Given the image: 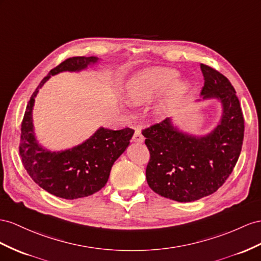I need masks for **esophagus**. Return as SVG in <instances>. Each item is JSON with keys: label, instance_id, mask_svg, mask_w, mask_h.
<instances>
[{"label": "esophagus", "instance_id": "obj_1", "mask_svg": "<svg viewBox=\"0 0 261 261\" xmlns=\"http://www.w3.org/2000/svg\"><path fill=\"white\" fill-rule=\"evenodd\" d=\"M132 140H133V141H135V142L142 143V142L144 141V137L142 136L141 131L137 129V130L135 131V135H133V137H132Z\"/></svg>", "mask_w": 261, "mask_h": 261}]
</instances>
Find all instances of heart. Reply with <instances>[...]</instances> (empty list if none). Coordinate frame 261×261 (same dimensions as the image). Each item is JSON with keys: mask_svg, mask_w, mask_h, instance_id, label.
Instances as JSON below:
<instances>
[{"mask_svg": "<svg viewBox=\"0 0 261 261\" xmlns=\"http://www.w3.org/2000/svg\"><path fill=\"white\" fill-rule=\"evenodd\" d=\"M179 77V72L169 67H151L139 71L126 84V99L131 103L141 105L150 101L174 84ZM190 89L188 82H177L155 105L154 111L158 116H164L172 107Z\"/></svg>", "mask_w": 261, "mask_h": 261, "instance_id": "heart-1", "label": "heart"}]
</instances>
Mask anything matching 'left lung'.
Listing matches in <instances>:
<instances>
[{
	"label": "left lung",
	"mask_w": 261,
	"mask_h": 261,
	"mask_svg": "<svg viewBox=\"0 0 261 261\" xmlns=\"http://www.w3.org/2000/svg\"><path fill=\"white\" fill-rule=\"evenodd\" d=\"M204 87L200 100L217 99L222 118L208 135L179 130L170 118L142 130L150 151L146 181L152 191L176 202H194L215 193L235 168L244 140V117L230 82L200 64Z\"/></svg>",
	"instance_id": "1"
}]
</instances>
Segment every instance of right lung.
<instances>
[{
	"mask_svg": "<svg viewBox=\"0 0 261 261\" xmlns=\"http://www.w3.org/2000/svg\"><path fill=\"white\" fill-rule=\"evenodd\" d=\"M99 58L71 57L51 69L33 92L22 121L19 155L26 172L37 185L50 194L65 199L92 195L108 182L116 160L130 144L135 130L99 128L82 144L65 151H49L38 144L33 124V107L43 85L63 71H80Z\"/></svg>",
	"mask_w": 261,
	"mask_h": 261,
	"instance_id": "right-lung-1",
	"label": "right lung"
}]
</instances>
